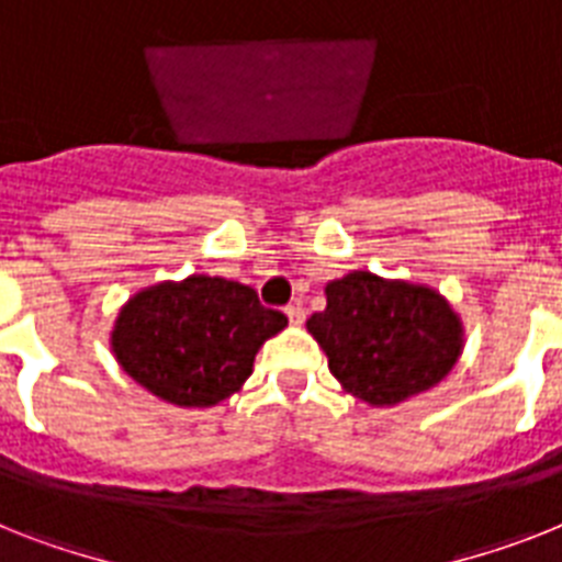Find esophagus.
<instances>
[{
    "label": "esophagus",
    "instance_id": "34e87169",
    "mask_svg": "<svg viewBox=\"0 0 562 562\" xmlns=\"http://www.w3.org/2000/svg\"><path fill=\"white\" fill-rule=\"evenodd\" d=\"M286 318H290V324H301L304 322V307L301 304H290V307L284 310Z\"/></svg>",
    "mask_w": 562,
    "mask_h": 562
}]
</instances>
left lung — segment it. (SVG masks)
I'll use <instances>...</instances> for the list:
<instances>
[{"mask_svg": "<svg viewBox=\"0 0 562 562\" xmlns=\"http://www.w3.org/2000/svg\"><path fill=\"white\" fill-rule=\"evenodd\" d=\"M324 292L327 307L310 315L307 330L341 387L368 405L430 391L462 353V322L430 286L356 270Z\"/></svg>", "mask_w": 562, "mask_h": 562, "instance_id": "obj_1", "label": "left lung"}]
</instances>
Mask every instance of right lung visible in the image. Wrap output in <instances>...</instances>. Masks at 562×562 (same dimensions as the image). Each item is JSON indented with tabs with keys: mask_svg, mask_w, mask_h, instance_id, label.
Returning <instances> with one entry per match:
<instances>
[{
	"mask_svg": "<svg viewBox=\"0 0 562 562\" xmlns=\"http://www.w3.org/2000/svg\"><path fill=\"white\" fill-rule=\"evenodd\" d=\"M286 327L238 281L189 276L146 286L120 310L111 350L148 393L178 407H212L240 391L255 353Z\"/></svg>",
	"mask_w": 562,
	"mask_h": 562,
	"instance_id": "1",
	"label": "right lung"
}]
</instances>
